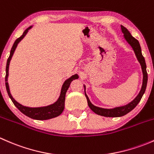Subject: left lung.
Segmentation results:
<instances>
[{"label": "left lung", "instance_id": "obj_1", "mask_svg": "<svg viewBox=\"0 0 154 154\" xmlns=\"http://www.w3.org/2000/svg\"><path fill=\"white\" fill-rule=\"evenodd\" d=\"M122 27V31L124 33V36L125 38L127 40V42L130 45L132 48H133V51H134L135 54L136 56V58H137L138 61L139 62L141 65V67H142V73H143V82H142V86L141 88L140 91H139V94L136 96V98L131 101L130 103H129L128 104L125 105L123 106H119V107H116V108L113 109H103L100 108V107H97L94 106L92 103L90 102L89 99H88V96L86 95V97L87 99V102H88V105L89 106V108L94 112L96 114L99 115V116H104V117H121V116H125L126 114H127L128 112H130V111L133 109L136 106H137L138 103H139V101L142 99V96H143L144 91H145L146 87H147V70H146V63L145 60H144V57L142 56V50H141L140 45H139V41L137 39L134 38L133 36H132V35L130 34V32H129L128 29L124 26L121 25ZM84 88L86 89V86H84Z\"/></svg>", "mask_w": 154, "mask_h": 154}]
</instances>
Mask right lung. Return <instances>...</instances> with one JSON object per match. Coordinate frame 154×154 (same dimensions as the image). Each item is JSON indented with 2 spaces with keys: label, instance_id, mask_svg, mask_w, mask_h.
Wrapping results in <instances>:
<instances>
[{
  "label": "right lung",
  "instance_id": "right-lung-1",
  "mask_svg": "<svg viewBox=\"0 0 154 154\" xmlns=\"http://www.w3.org/2000/svg\"><path fill=\"white\" fill-rule=\"evenodd\" d=\"M31 27H32V26H30L28 28L26 29L25 31L23 32L22 35L15 40L13 45H12V49H11L10 57H9L8 60H7V67H6V88H7L8 95L9 97H10L11 100H12V103H14V105H15V106H16L23 114L28 116L29 118H31V119H35V120H48V119H53V118L57 117V116H59L62 112H63V111L64 110L65 108V100H66V91H67L68 88H69V86L70 84H71V81L75 80V79L78 78V75H77V74H74V75L71 76L70 78H68V80H66V81H65L63 86H62L61 92H60V97L58 98V100H57L55 103H53V104L51 105H49V106L42 107H35V108L24 106H23V105L20 104L19 103H18V102L12 97L10 91V87H9L8 82H7V79H8L9 75V66H10V60L11 59H12V57L14 54V51H15V48H16L17 45H18V43L21 41V39L25 36L26 34L27 33V32H28V30L31 28Z\"/></svg>",
  "mask_w": 154,
  "mask_h": 154
}]
</instances>
